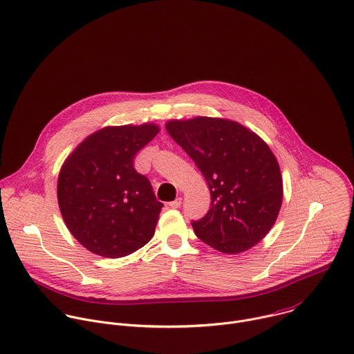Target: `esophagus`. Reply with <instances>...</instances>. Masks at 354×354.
<instances>
[{
    "label": "esophagus",
    "instance_id": "obj_1",
    "mask_svg": "<svg viewBox=\"0 0 354 354\" xmlns=\"http://www.w3.org/2000/svg\"><path fill=\"white\" fill-rule=\"evenodd\" d=\"M180 204H182V198L180 197H178L176 200H174V201H171V203H168V205L171 207V208H174V209H176V208H179L180 207Z\"/></svg>",
    "mask_w": 354,
    "mask_h": 354
}]
</instances>
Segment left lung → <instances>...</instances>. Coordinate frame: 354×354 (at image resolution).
I'll return each mask as SVG.
<instances>
[{"label":"left lung","instance_id":"8db88e82","mask_svg":"<svg viewBox=\"0 0 354 354\" xmlns=\"http://www.w3.org/2000/svg\"><path fill=\"white\" fill-rule=\"evenodd\" d=\"M211 192V208L193 221L196 236L223 254L258 244L273 227L283 203V179L270 147L241 124L196 117L167 122Z\"/></svg>","mask_w":354,"mask_h":354}]
</instances>
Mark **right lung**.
<instances>
[{
  "instance_id": "1",
  "label": "right lung",
  "mask_w": 354,
  "mask_h": 354,
  "mask_svg": "<svg viewBox=\"0 0 354 354\" xmlns=\"http://www.w3.org/2000/svg\"><path fill=\"white\" fill-rule=\"evenodd\" d=\"M158 131L154 124L106 127L82 140L62 165L59 208L70 233L88 251L121 258L153 237L164 205L133 160Z\"/></svg>"
}]
</instances>
